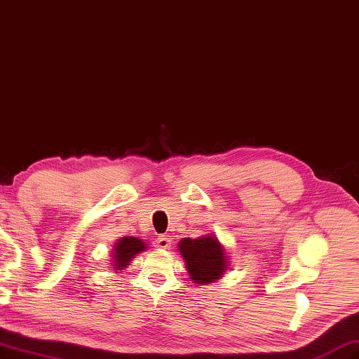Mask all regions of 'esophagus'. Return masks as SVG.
<instances>
[{
    "instance_id": "esophagus-1",
    "label": "esophagus",
    "mask_w": 359,
    "mask_h": 359,
    "mask_svg": "<svg viewBox=\"0 0 359 359\" xmlns=\"http://www.w3.org/2000/svg\"><path fill=\"white\" fill-rule=\"evenodd\" d=\"M154 245L158 247V249L167 250V249H170V247H171V240H170V238L165 236V235H159L158 238H156Z\"/></svg>"
}]
</instances>
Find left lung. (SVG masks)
Segmentation results:
<instances>
[{"mask_svg": "<svg viewBox=\"0 0 359 359\" xmlns=\"http://www.w3.org/2000/svg\"><path fill=\"white\" fill-rule=\"evenodd\" d=\"M179 252L185 261L189 278L196 283H212L227 270L229 258L226 250L214 235H205L194 240L183 238L179 243Z\"/></svg>", "mask_w": 359, "mask_h": 359, "instance_id": "8db88e82", "label": "left lung"}]
</instances>
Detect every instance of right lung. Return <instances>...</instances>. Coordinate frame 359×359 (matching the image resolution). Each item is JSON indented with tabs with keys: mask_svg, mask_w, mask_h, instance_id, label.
<instances>
[{
	"mask_svg": "<svg viewBox=\"0 0 359 359\" xmlns=\"http://www.w3.org/2000/svg\"><path fill=\"white\" fill-rule=\"evenodd\" d=\"M147 249V244L136 236H124L118 240L115 244V249L112 253L114 264L110 267L115 270H124L130 261L135 258V255L144 252Z\"/></svg>",
	"mask_w": 359,
	"mask_h": 359,
	"instance_id": "add662e5",
	"label": "right lung"
}]
</instances>
